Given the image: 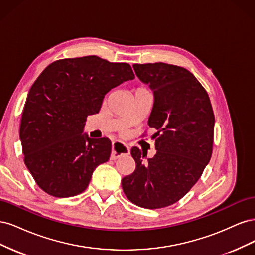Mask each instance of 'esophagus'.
Returning a JSON list of instances; mask_svg holds the SVG:
<instances>
[{
  "label": "esophagus",
  "instance_id": "esophagus-1",
  "mask_svg": "<svg viewBox=\"0 0 255 255\" xmlns=\"http://www.w3.org/2000/svg\"><path fill=\"white\" fill-rule=\"evenodd\" d=\"M129 153L128 146L122 142L114 141L112 143V153H111V159H117L122 155H128Z\"/></svg>",
  "mask_w": 255,
  "mask_h": 255
}]
</instances>
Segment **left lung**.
Masks as SVG:
<instances>
[{"instance_id": "8db88e82", "label": "left lung", "mask_w": 255, "mask_h": 255, "mask_svg": "<svg viewBox=\"0 0 255 255\" xmlns=\"http://www.w3.org/2000/svg\"><path fill=\"white\" fill-rule=\"evenodd\" d=\"M133 68L153 90L148 125L157 130L156 154L144 159L143 151L132 148L135 171L121 185L130 202L155 210L179 201L200 179L212 157L215 116L206 90L187 69L165 63Z\"/></svg>"}]
</instances>
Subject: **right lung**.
<instances>
[{"label": "right lung", "mask_w": 255, "mask_h": 255, "mask_svg": "<svg viewBox=\"0 0 255 255\" xmlns=\"http://www.w3.org/2000/svg\"><path fill=\"white\" fill-rule=\"evenodd\" d=\"M133 79L128 64L95 55L56 60L38 76L23 109L20 140L24 163L43 191L67 198L87 188L112 151L107 138L83 134L87 116L99 113L111 89Z\"/></svg>", "instance_id": "add662e5"}]
</instances>
